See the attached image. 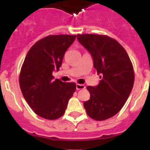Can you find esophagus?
<instances>
[{"label": "esophagus", "instance_id": "1", "mask_svg": "<svg viewBox=\"0 0 150 150\" xmlns=\"http://www.w3.org/2000/svg\"><path fill=\"white\" fill-rule=\"evenodd\" d=\"M86 88L84 85L82 84H76V89L77 90H80V89H84Z\"/></svg>", "mask_w": 150, "mask_h": 150}]
</instances>
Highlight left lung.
Masks as SVG:
<instances>
[{
    "label": "left lung",
    "mask_w": 150,
    "mask_h": 150,
    "mask_svg": "<svg viewBox=\"0 0 150 150\" xmlns=\"http://www.w3.org/2000/svg\"><path fill=\"white\" fill-rule=\"evenodd\" d=\"M77 38L90 52L102 79L97 86L86 87L90 98L83 105L92 119L104 121L117 114L130 95L135 81L132 63L125 48L110 36L79 34Z\"/></svg>",
    "instance_id": "1"
}]
</instances>
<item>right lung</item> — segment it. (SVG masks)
<instances>
[{
  "mask_svg": "<svg viewBox=\"0 0 150 150\" xmlns=\"http://www.w3.org/2000/svg\"><path fill=\"white\" fill-rule=\"evenodd\" d=\"M75 35H50L41 39L27 53L19 75V86L25 100L35 114L56 120L65 112L69 99L76 89L75 82L54 79L66 50Z\"/></svg>",
  "mask_w": 150,
  "mask_h": 150,
  "instance_id": "1",
  "label": "right lung"
}]
</instances>
